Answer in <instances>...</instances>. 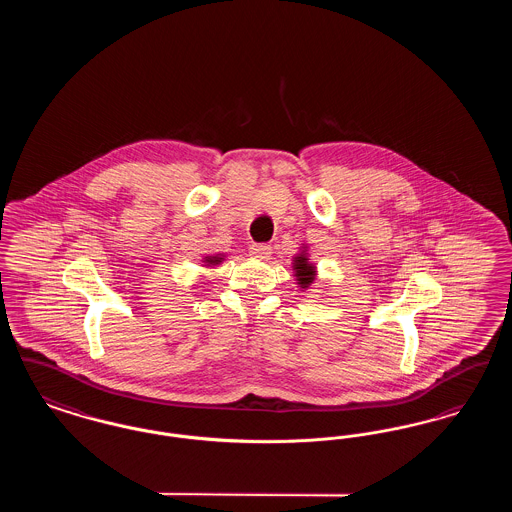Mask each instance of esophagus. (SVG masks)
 Masks as SVG:
<instances>
[{"mask_svg":"<svg viewBox=\"0 0 512 512\" xmlns=\"http://www.w3.org/2000/svg\"><path fill=\"white\" fill-rule=\"evenodd\" d=\"M249 253L253 257H259V259H268L270 253H272V247L268 244H253L249 247Z\"/></svg>","mask_w":512,"mask_h":512,"instance_id":"1","label":"esophagus"}]
</instances>
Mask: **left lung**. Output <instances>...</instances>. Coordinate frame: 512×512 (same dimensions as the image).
<instances>
[{"label":"left lung","mask_w":512,"mask_h":512,"mask_svg":"<svg viewBox=\"0 0 512 512\" xmlns=\"http://www.w3.org/2000/svg\"><path fill=\"white\" fill-rule=\"evenodd\" d=\"M293 270H295V276H297V280H299L297 284H299L301 288H309V286L313 284V280H315V267L309 265V261H307L305 255L295 257Z\"/></svg>","instance_id":"8db88e82"}]
</instances>
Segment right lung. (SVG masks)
Returning a JSON list of instances; mask_svg holds the SVG:
<instances>
[{"label": "right lung", "instance_id": "add662e5", "mask_svg": "<svg viewBox=\"0 0 512 512\" xmlns=\"http://www.w3.org/2000/svg\"><path fill=\"white\" fill-rule=\"evenodd\" d=\"M205 261H207L209 265H211V263H220V257H209V259H205Z\"/></svg>", "mask_w": 512, "mask_h": 512}]
</instances>
